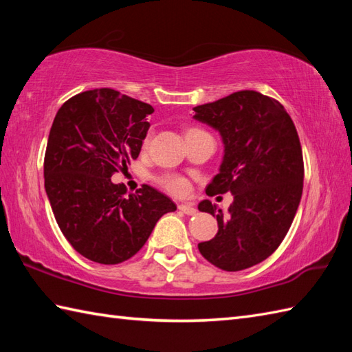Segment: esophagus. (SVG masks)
Segmentation results:
<instances>
[{
	"instance_id": "esophagus-1",
	"label": "esophagus",
	"mask_w": 352,
	"mask_h": 352,
	"mask_svg": "<svg viewBox=\"0 0 352 352\" xmlns=\"http://www.w3.org/2000/svg\"><path fill=\"white\" fill-rule=\"evenodd\" d=\"M178 210H182L184 214H189V216L197 214V212H198L192 204H178Z\"/></svg>"
}]
</instances>
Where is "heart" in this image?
I'll return each instance as SVG.
<instances>
[{"mask_svg":"<svg viewBox=\"0 0 352 352\" xmlns=\"http://www.w3.org/2000/svg\"><path fill=\"white\" fill-rule=\"evenodd\" d=\"M197 131H201V130L189 129L188 131H186V134L197 133ZM162 184L164 186V189L169 190L170 193H174V195H184V193H188V190H189V183H188V180H184L183 177L168 175V177L163 178Z\"/></svg>","mask_w":352,"mask_h":352,"instance_id":"b5f03b06","label":"heart"}]
</instances>
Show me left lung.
Returning <instances> with one entry per match:
<instances>
[{
	"mask_svg": "<svg viewBox=\"0 0 352 352\" xmlns=\"http://www.w3.org/2000/svg\"><path fill=\"white\" fill-rule=\"evenodd\" d=\"M193 110V119L218 131L223 144L219 172L206 193L233 195L227 213L208 199L199 203V212L216 216L218 233L198 250L216 267L243 271L278 248L295 218L304 180L300 138L281 104L256 91Z\"/></svg>",
	"mask_w": 352,
	"mask_h": 352,
	"instance_id": "1",
	"label": "left lung"
}]
</instances>
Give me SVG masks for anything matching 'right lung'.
Instances as JSON below:
<instances>
[{"mask_svg": "<svg viewBox=\"0 0 352 352\" xmlns=\"http://www.w3.org/2000/svg\"><path fill=\"white\" fill-rule=\"evenodd\" d=\"M154 109L113 89L72 96L58 109L43 162L45 190L63 236L101 265L133 257L157 221L177 206L144 184L136 193L110 180L138 159Z\"/></svg>", "mask_w": 352, "mask_h": 352, "instance_id": "add662e5", "label": "right lung"}]
</instances>
